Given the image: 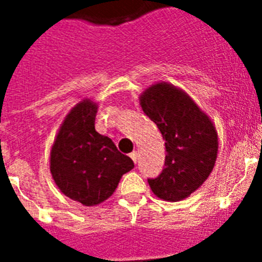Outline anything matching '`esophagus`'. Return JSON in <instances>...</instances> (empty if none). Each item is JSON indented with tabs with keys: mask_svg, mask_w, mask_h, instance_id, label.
<instances>
[{
	"mask_svg": "<svg viewBox=\"0 0 262 262\" xmlns=\"http://www.w3.org/2000/svg\"><path fill=\"white\" fill-rule=\"evenodd\" d=\"M130 158H132V160H133V162H135V163H137V152H132L130 154Z\"/></svg>",
	"mask_w": 262,
	"mask_h": 262,
	"instance_id": "esophagus-1",
	"label": "esophagus"
}]
</instances>
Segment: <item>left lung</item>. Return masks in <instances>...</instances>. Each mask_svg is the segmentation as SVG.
<instances>
[{
	"mask_svg": "<svg viewBox=\"0 0 262 262\" xmlns=\"http://www.w3.org/2000/svg\"><path fill=\"white\" fill-rule=\"evenodd\" d=\"M140 106L166 141L162 174L148 179L164 201H181L194 193L215 167L219 139L215 123L182 88L166 81L151 84L140 95Z\"/></svg>",
	"mask_w": 262,
	"mask_h": 262,
	"instance_id": "left-lung-1",
	"label": "left lung"
}]
</instances>
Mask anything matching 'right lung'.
Segmentation results:
<instances>
[{
	"label": "right lung",
	"mask_w": 262,
	"mask_h": 262,
	"mask_svg": "<svg viewBox=\"0 0 262 262\" xmlns=\"http://www.w3.org/2000/svg\"><path fill=\"white\" fill-rule=\"evenodd\" d=\"M98 103L80 100L61 123L50 149V172L69 199L95 207L113 195L133 160L117 149L113 140L95 130Z\"/></svg>",
	"instance_id": "right-lung-1"
}]
</instances>
